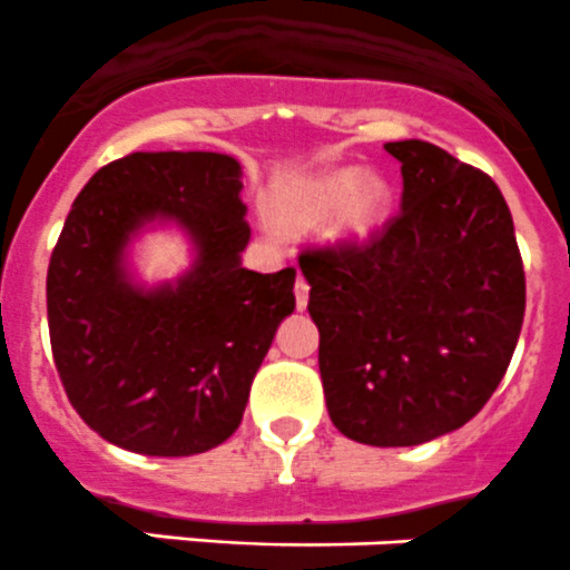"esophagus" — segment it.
<instances>
[{
	"instance_id": "obj_1",
	"label": "esophagus",
	"mask_w": 570,
	"mask_h": 570,
	"mask_svg": "<svg viewBox=\"0 0 570 570\" xmlns=\"http://www.w3.org/2000/svg\"><path fill=\"white\" fill-rule=\"evenodd\" d=\"M295 303L301 312L308 306V281L303 278V275H297V281H295Z\"/></svg>"
}]
</instances>
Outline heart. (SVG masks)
<instances>
[{"mask_svg":"<svg viewBox=\"0 0 570 570\" xmlns=\"http://www.w3.org/2000/svg\"><path fill=\"white\" fill-rule=\"evenodd\" d=\"M390 208L392 189L381 175H362L356 167H345L308 180L286 219L295 228H314L331 216L328 234L334 239L362 242L386 223Z\"/></svg>","mask_w":570,"mask_h":570,"instance_id":"heart-1","label":"heart"}]
</instances>
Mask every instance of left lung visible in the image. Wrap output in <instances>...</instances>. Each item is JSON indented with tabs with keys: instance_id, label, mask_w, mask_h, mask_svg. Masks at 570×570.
Returning <instances> with one entry per match:
<instances>
[{
	"instance_id": "left-lung-1",
	"label": "left lung",
	"mask_w": 570,
	"mask_h": 570,
	"mask_svg": "<svg viewBox=\"0 0 570 570\" xmlns=\"http://www.w3.org/2000/svg\"><path fill=\"white\" fill-rule=\"evenodd\" d=\"M401 161V212L367 242L306 247L308 314L331 423L379 449L465 425L515 353L527 278L515 225L490 175L429 141Z\"/></svg>"
}]
</instances>
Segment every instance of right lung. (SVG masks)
<instances>
[{
  "label": "right lung",
  "mask_w": 570,
  "mask_h": 570,
  "mask_svg": "<svg viewBox=\"0 0 570 570\" xmlns=\"http://www.w3.org/2000/svg\"><path fill=\"white\" fill-rule=\"evenodd\" d=\"M242 167L219 153H130L77 195L47 273L52 358L94 432L147 456H191L239 429L256 370L295 312V267H242L250 242ZM173 218L198 258L175 285L145 291L126 242Z\"/></svg>",
  "instance_id": "1"
}]
</instances>
